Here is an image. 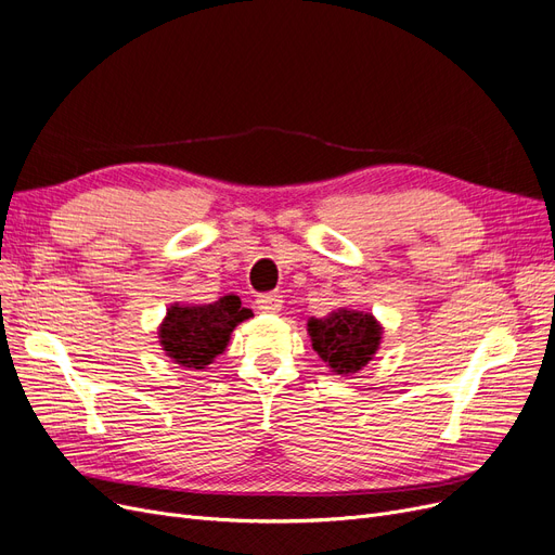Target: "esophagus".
Returning a JSON list of instances; mask_svg holds the SVG:
<instances>
[{
    "mask_svg": "<svg viewBox=\"0 0 555 555\" xmlns=\"http://www.w3.org/2000/svg\"><path fill=\"white\" fill-rule=\"evenodd\" d=\"M256 306H258V311H260V313H270V315H274V313H279V311H281L283 299H281L279 295H260V297L256 299Z\"/></svg>",
    "mask_w": 555,
    "mask_h": 555,
    "instance_id": "esophagus-1",
    "label": "esophagus"
}]
</instances>
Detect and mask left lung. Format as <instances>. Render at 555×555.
Here are the masks:
<instances>
[{
	"mask_svg": "<svg viewBox=\"0 0 555 555\" xmlns=\"http://www.w3.org/2000/svg\"><path fill=\"white\" fill-rule=\"evenodd\" d=\"M306 332L326 367L334 375L350 377L377 354L384 326L373 313L336 309L324 318H309Z\"/></svg>",
	"mask_w": 555,
	"mask_h": 555,
	"instance_id": "8db88e82",
	"label": "left lung"
}]
</instances>
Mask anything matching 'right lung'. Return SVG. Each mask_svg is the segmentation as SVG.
I'll return each instance as SVG.
<instances>
[{
	"mask_svg": "<svg viewBox=\"0 0 555 555\" xmlns=\"http://www.w3.org/2000/svg\"><path fill=\"white\" fill-rule=\"evenodd\" d=\"M251 315L237 295L212 304H171L157 326L159 347L184 371H203L225 350L235 326Z\"/></svg>",
	"mask_w": 555,
	"mask_h": 555,
	"instance_id": "obj_1",
	"label": "right lung"
}]
</instances>
